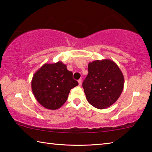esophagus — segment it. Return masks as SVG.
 Listing matches in <instances>:
<instances>
[{"label":"esophagus","instance_id":"1","mask_svg":"<svg viewBox=\"0 0 152 152\" xmlns=\"http://www.w3.org/2000/svg\"><path fill=\"white\" fill-rule=\"evenodd\" d=\"M78 83H79V85L81 86V79H79L78 80Z\"/></svg>","mask_w":152,"mask_h":152}]
</instances>
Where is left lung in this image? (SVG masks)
I'll use <instances>...</instances> for the list:
<instances>
[{
	"label": "left lung",
	"instance_id": "obj_1",
	"mask_svg": "<svg viewBox=\"0 0 152 152\" xmlns=\"http://www.w3.org/2000/svg\"><path fill=\"white\" fill-rule=\"evenodd\" d=\"M83 88L88 102L98 109L115 103L124 88V76L117 64L110 59L94 61L88 64V75Z\"/></svg>",
	"mask_w": 152,
	"mask_h": 152
}]
</instances>
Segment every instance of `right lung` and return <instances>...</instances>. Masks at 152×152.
I'll return each mask as SVG.
<instances>
[{
    "instance_id": "1",
    "label": "right lung",
    "mask_w": 152,
    "mask_h": 152,
    "mask_svg": "<svg viewBox=\"0 0 152 152\" xmlns=\"http://www.w3.org/2000/svg\"><path fill=\"white\" fill-rule=\"evenodd\" d=\"M73 73L62 62L45 63L34 73L31 89L36 100L49 110H56L66 101L71 89L78 86Z\"/></svg>"
}]
</instances>
